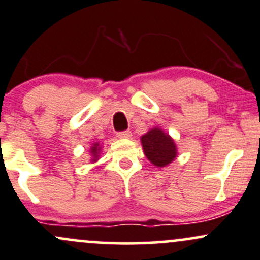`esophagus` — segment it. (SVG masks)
<instances>
[{
	"mask_svg": "<svg viewBox=\"0 0 260 260\" xmlns=\"http://www.w3.org/2000/svg\"><path fill=\"white\" fill-rule=\"evenodd\" d=\"M117 136L119 139H129L131 136V133L130 131H119V133H117Z\"/></svg>",
	"mask_w": 260,
	"mask_h": 260,
	"instance_id": "1",
	"label": "esophagus"
}]
</instances>
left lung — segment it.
Wrapping results in <instances>:
<instances>
[{
    "label": "left lung",
    "instance_id": "left-lung-1",
    "mask_svg": "<svg viewBox=\"0 0 260 260\" xmlns=\"http://www.w3.org/2000/svg\"><path fill=\"white\" fill-rule=\"evenodd\" d=\"M143 152L155 167H166L175 159L176 147L172 137L160 129H152L141 137Z\"/></svg>",
    "mask_w": 260,
    "mask_h": 260
}]
</instances>
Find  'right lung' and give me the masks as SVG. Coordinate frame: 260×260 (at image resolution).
<instances>
[{"label":"right lung","mask_w":260,"mask_h":260,"mask_svg":"<svg viewBox=\"0 0 260 260\" xmlns=\"http://www.w3.org/2000/svg\"><path fill=\"white\" fill-rule=\"evenodd\" d=\"M91 152H92L93 155V161L97 160V157H99V152H100V147H99V143H94L93 147H91Z\"/></svg>","instance_id":"1"}]
</instances>
